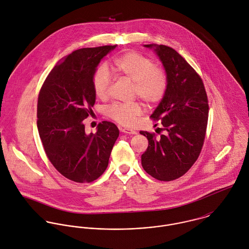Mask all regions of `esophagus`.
Here are the masks:
<instances>
[{
	"instance_id": "obj_1",
	"label": "esophagus",
	"mask_w": 249,
	"mask_h": 249,
	"mask_svg": "<svg viewBox=\"0 0 249 249\" xmlns=\"http://www.w3.org/2000/svg\"><path fill=\"white\" fill-rule=\"evenodd\" d=\"M122 132L125 133V134H131V135H134V134H137V132L133 129H129V128H122Z\"/></svg>"
}]
</instances>
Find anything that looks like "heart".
I'll use <instances>...</instances> for the list:
<instances>
[{
  "mask_svg": "<svg viewBox=\"0 0 249 249\" xmlns=\"http://www.w3.org/2000/svg\"><path fill=\"white\" fill-rule=\"evenodd\" d=\"M113 71L120 76L134 82V93L147 105L159 103L167 90L166 73L157 68L147 57L136 52H127L114 60ZM112 82L111 74L107 67L102 66L93 76V89L97 98L107 99ZM142 113L139 103L112 104L107 108L108 117L123 125H132Z\"/></svg>",
  "mask_w": 249,
  "mask_h": 249,
  "instance_id": "1",
  "label": "heart"
}]
</instances>
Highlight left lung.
Here are the masks:
<instances>
[{"label":"left lung","instance_id":"obj_1","mask_svg":"<svg viewBox=\"0 0 249 249\" xmlns=\"http://www.w3.org/2000/svg\"><path fill=\"white\" fill-rule=\"evenodd\" d=\"M166 72V93L151 114L160 120L166 134L157 138L140 131L148 140L142 154L143 170L160 181L185 175L198 158L207 127L209 106L203 82L197 72L174 49L149 44Z\"/></svg>","mask_w":249,"mask_h":249}]
</instances>
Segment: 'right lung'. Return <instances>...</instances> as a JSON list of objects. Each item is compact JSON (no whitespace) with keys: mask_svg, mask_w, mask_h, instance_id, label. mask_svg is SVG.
<instances>
[{"mask_svg":"<svg viewBox=\"0 0 249 249\" xmlns=\"http://www.w3.org/2000/svg\"><path fill=\"white\" fill-rule=\"evenodd\" d=\"M116 47L72 52L53 67L38 96L37 128L45 152L53 167L74 182L89 183L104 174L119 137L113 123L99 124L97 132L90 134L83 124L96 102L94 73Z\"/></svg>","mask_w":249,"mask_h":249,"instance_id":"right-lung-1","label":"right lung"}]
</instances>
